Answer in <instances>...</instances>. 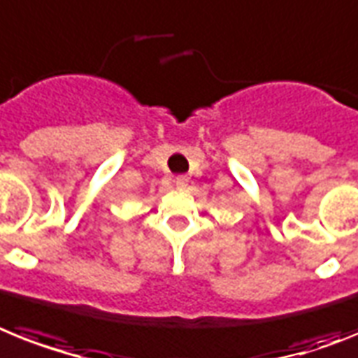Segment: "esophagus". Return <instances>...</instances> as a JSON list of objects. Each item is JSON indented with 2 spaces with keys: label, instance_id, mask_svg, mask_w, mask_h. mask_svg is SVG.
<instances>
[{
  "label": "esophagus",
  "instance_id": "obj_1",
  "mask_svg": "<svg viewBox=\"0 0 358 358\" xmlns=\"http://www.w3.org/2000/svg\"><path fill=\"white\" fill-rule=\"evenodd\" d=\"M176 185H177V188H186V185H188V179H186V177H177Z\"/></svg>",
  "mask_w": 358,
  "mask_h": 358
}]
</instances>
